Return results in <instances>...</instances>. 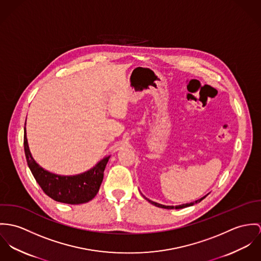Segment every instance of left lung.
I'll use <instances>...</instances> for the list:
<instances>
[{
	"label": "left lung",
	"mask_w": 261,
	"mask_h": 261,
	"mask_svg": "<svg viewBox=\"0 0 261 261\" xmlns=\"http://www.w3.org/2000/svg\"><path fill=\"white\" fill-rule=\"evenodd\" d=\"M207 195H205V196H203L202 198H200V199H198V200H196V201H193V202L190 203H186V204H181V205H177V206H166V205H162V204H159V203L154 202V201H152V200H149L148 198H146L144 196L145 199L148 201V202L151 203V204H153V205H155V206H157V207H160V208H165V209H181V208H185V207H189V206H192V205H194V204H196V203H199L200 201H202L203 199L206 197Z\"/></svg>",
	"instance_id": "1"
}]
</instances>
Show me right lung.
I'll return each mask as SVG.
<instances>
[{
	"label": "right lung",
	"instance_id": "obj_1",
	"mask_svg": "<svg viewBox=\"0 0 261 261\" xmlns=\"http://www.w3.org/2000/svg\"><path fill=\"white\" fill-rule=\"evenodd\" d=\"M24 149L30 170L43 191L55 201L67 204L86 203L96 196L103 181L105 167L110 158V156H106L84 173L62 176L43 169L33 159L28 146L26 128L24 133Z\"/></svg>",
	"mask_w": 261,
	"mask_h": 261
}]
</instances>
